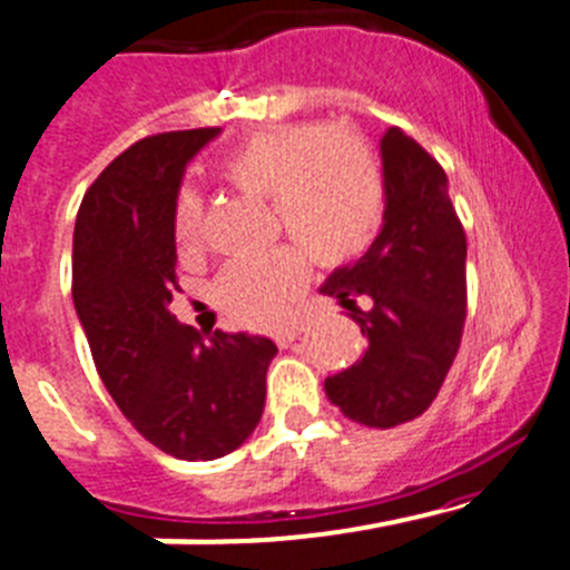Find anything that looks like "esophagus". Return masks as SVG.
Instances as JSON below:
<instances>
[{"label":"esophagus","mask_w":570,"mask_h":570,"mask_svg":"<svg viewBox=\"0 0 570 570\" xmlns=\"http://www.w3.org/2000/svg\"><path fill=\"white\" fill-rule=\"evenodd\" d=\"M301 332H306V326H303V323H301V326L284 328V332L275 334V343H278L281 348H286V345H292V343H295L297 337H301Z\"/></svg>","instance_id":"obj_1"}]
</instances>
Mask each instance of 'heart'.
Masks as SVG:
<instances>
[{"label":"heart","instance_id":"obj_1","mask_svg":"<svg viewBox=\"0 0 570 570\" xmlns=\"http://www.w3.org/2000/svg\"><path fill=\"white\" fill-rule=\"evenodd\" d=\"M227 185L273 202L275 225L321 267H340L371 247L385 219V177L363 137L321 120L281 124L238 142L219 165ZM179 255L205 244V205L183 188L171 207ZM295 247L233 261L216 278V303L242 326L286 321L309 269Z\"/></svg>","mask_w":570,"mask_h":570}]
</instances>
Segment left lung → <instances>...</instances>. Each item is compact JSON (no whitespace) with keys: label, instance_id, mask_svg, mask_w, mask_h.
Here are the masks:
<instances>
[{"label":"left lung","instance_id":"left-lung-1","mask_svg":"<svg viewBox=\"0 0 570 570\" xmlns=\"http://www.w3.org/2000/svg\"><path fill=\"white\" fill-rule=\"evenodd\" d=\"M385 222L368 253L334 269L337 297L368 340L363 360L326 380V396L365 428L422 416L459 354L466 317V236L446 174L413 137L380 142ZM365 302V307L358 303Z\"/></svg>","mask_w":570,"mask_h":570}]
</instances>
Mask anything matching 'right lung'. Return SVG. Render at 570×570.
I'll list each match as a JSON object with an SVG mask.
<instances>
[{
    "instance_id": "obj_1",
    "label": "right lung",
    "mask_w": 570,
    "mask_h": 570,
    "mask_svg": "<svg viewBox=\"0 0 570 570\" xmlns=\"http://www.w3.org/2000/svg\"><path fill=\"white\" fill-rule=\"evenodd\" d=\"M219 129L137 140L83 194L72 238V301L95 368L142 439L183 461L244 444L264 413L273 340L213 332L171 315V207L185 165Z\"/></svg>"
}]
</instances>
